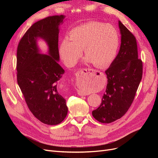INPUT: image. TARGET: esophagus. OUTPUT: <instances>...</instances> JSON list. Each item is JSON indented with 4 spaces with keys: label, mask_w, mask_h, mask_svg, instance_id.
<instances>
[{
    "label": "esophagus",
    "mask_w": 158,
    "mask_h": 158,
    "mask_svg": "<svg viewBox=\"0 0 158 158\" xmlns=\"http://www.w3.org/2000/svg\"><path fill=\"white\" fill-rule=\"evenodd\" d=\"M89 71H91V72H94V70L93 69H82V70H80V73H84V72H89ZM79 94L80 95H88V93H83V92H79Z\"/></svg>",
    "instance_id": "esophagus-1"
}]
</instances>
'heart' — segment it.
I'll return each instance as SVG.
<instances>
[{"mask_svg":"<svg viewBox=\"0 0 158 158\" xmlns=\"http://www.w3.org/2000/svg\"><path fill=\"white\" fill-rule=\"evenodd\" d=\"M118 45V32L113 26L90 22L73 28L69 32V39L62 41L59 52L66 65L74 66L84 49L86 63L103 67L113 60Z\"/></svg>","mask_w":158,"mask_h":158,"instance_id":"obj_1","label":"heart"}]
</instances>
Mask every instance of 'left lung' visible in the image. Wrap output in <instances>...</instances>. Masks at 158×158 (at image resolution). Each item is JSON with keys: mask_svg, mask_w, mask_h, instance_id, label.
<instances>
[{"mask_svg": "<svg viewBox=\"0 0 158 158\" xmlns=\"http://www.w3.org/2000/svg\"><path fill=\"white\" fill-rule=\"evenodd\" d=\"M121 43L118 53L106 71L107 84L100 106L92 111L100 123L121 118L131 107L142 76V62L138 58L135 37L118 20Z\"/></svg>", "mask_w": 158, "mask_h": 158, "instance_id": "8db88e82", "label": "left lung"}]
</instances>
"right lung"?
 <instances>
[{"label": "right lung", "instance_id": "1", "mask_svg": "<svg viewBox=\"0 0 158 158\" xmlns=\"http://www.w3.org/2000/svg\"><path fill=\"white\" fill-rule=\"evenodd\" d=\"M65 16H52L37 21L27 30L17 49V81L28 108L38 120L49 125L63 121L68 113L66 99L57 87L64 70L59 64V26ZM39 39L48 50L43 54Z\"/></svg>", "mask_w": 158, "mask_h": 158}]
</instances>
